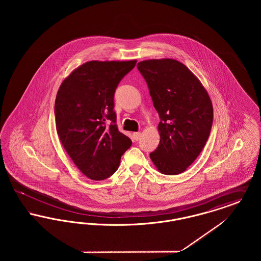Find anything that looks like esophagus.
Returning a JSON list of instances; mask_svg holds the SVG:
<instances>
[{
  "instance_id": "obj_1",
  "label": "esophagus",
  "mask_w": 261,
  "mask_h": 261,
  "mask_svg": "<svg viewBox=\"0 0 261 261\" xmlns=\"http://www.w3.org/2000/svg\"><path fill=\"white\" fill-rule=\"evenodd\" d=\"M140 138H141V133H140V132H135V133L132 134V139H133L134 141H139Z\"/></svg>"
}]
</instances>
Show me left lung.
I'll use <instances>...</instances> for the list:
<instances>
[{
	"label": "left lung",
	"mask_w": 261,
	"mask_h": 261,
	"mask_svg": "<svg viewBox=\"0 0 261 261\" xmlns=\"http://www.w3.org/2000/svg\"><path fill=\"white\" fill-rule=\"evenodd\" d=\"M137 67L161 118V141L149 158L161 173H182L199 156L211 134L213 108L208 93L176 60H148Z\"/></svg>",
	"instance_id": "1"
}]
</instances>
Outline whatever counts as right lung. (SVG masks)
Here are the masks:
<instances>
[{
  "label": "right lung",
  "mask_w": 261,
  "mask_h": 261,
  "mask_svg": "<svg viewBox=\"0 0 261 261\" xmlns=\"http://www.w3.org/2000/svg\"><path fill=\"white\" fill-rule=\"evenodd\" d=\"M136 62H85L62 81L58 91V135L69 158L89 179L109 178L132 145L116 125L113 97L118 83Z\"/></svg>",
  "instance_id": "right-lung-1"
}]
</instances>
